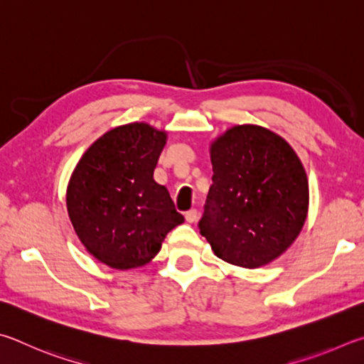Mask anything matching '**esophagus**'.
Here are the masks:
<instances>
[{
    "mask_svg": "<svg viewBox=\"0 0 364 364\" xmlns=\"http://www.w3.org/2000/svg\"><path fill=\"white\" fill-rule=\"evenodd\" d=\"M196 218H198V211H196V209H190V211L186 213V220L190 222V224L195 222Z\"/></svg>",
    "mask_w": 364,
    "mask_h": 364,
    "instance_id": "34e87169",
    "label": "esophagus"
}]
</instances>
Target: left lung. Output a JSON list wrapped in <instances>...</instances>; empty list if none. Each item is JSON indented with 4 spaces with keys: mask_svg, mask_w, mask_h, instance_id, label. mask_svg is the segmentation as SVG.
Returning <instances> with one entry per match:
<instances>
[{
    "mask_svg": "<svg viewBox=\"0 0 364 364\" xmlns=\"http://www.w3.org/2000/svg\"><path fill=\"white\" fill-rule=\"evenodd\" d=\"M213 186L198 222L219 259L256 269L288 250L309 211L304 166L284 139L243 124L211 145Z\"/></svg>",
    "mask_w": 364,
    "mask_h": 364,
    "instance_id": "left-lung-1",
    "label": "left lung"
}]
</instances>
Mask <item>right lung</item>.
<instances>
[{
  "label": "right lung",
  "instance_id": "obj_1",
  "mask_svg": "<svg viewBox=\"0 0 364 364\" xmlns=\"http://www.w3.org/2000/svg\"><path fill=\"white\" fill-rule=\"evenodd\" d=\"M166 132L145 123L108 131L89 146L70 178L67 209L81 243L100 262L127 270L149 262L183 215L153 171Z\"/></svg>",
  "mask_w": 364,
  "mask_h": 364
}]
</instances>
